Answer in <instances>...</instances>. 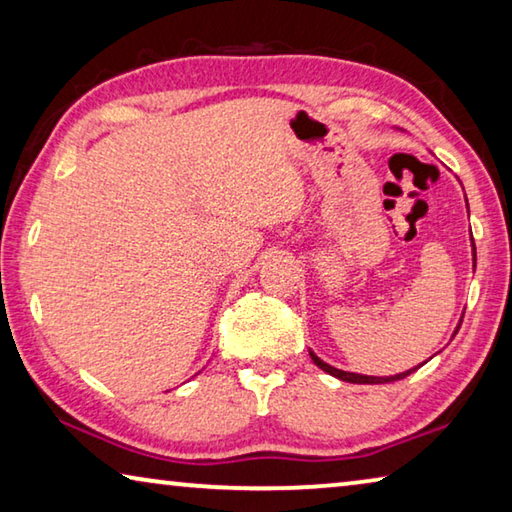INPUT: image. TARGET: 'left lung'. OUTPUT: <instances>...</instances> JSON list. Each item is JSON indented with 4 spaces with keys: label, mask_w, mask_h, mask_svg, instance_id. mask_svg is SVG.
I'll list each match as a JSON object with an SVG mask.
<instances>
[{
    "label": "left lung",
    "mask_w": 512,
    "mask_h": 512,
    "mask_svg": "<svg viewBox=\"0 0 512 512\" xmlns=\"http://www.w3.org/2000/svg\"><path fill=\"white\" fill-rule=\"evenodd\" d=\"M472 259H474V266H476V248H474V239H472ZM461 323H463V320H461ZM461 323H458V327H461ZM458 327L454 329V336H456V332H458ZM309 357H311V361H314L320 370H325L327 375H332V377L341 379V381H350V384H388V381H397V379L409 377L411 372L415 370V368H411V370L400 372V375H393V377H370V375H357V372H345V370H339V368L329 366V363H325L323 359H318L316 354L311 352V350H309ZM420 366H422V363H420ZM420 366H418V368H420Z\"/></svg>",
    "instance_id": "obj_1"
}]
</instances>
